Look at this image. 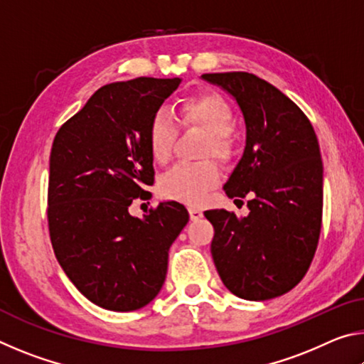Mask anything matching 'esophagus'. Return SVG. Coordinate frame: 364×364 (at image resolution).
Returning a JSON list of instances; mask_svg holds the SVG:
<instances>
[{
	"instance_id": "1",
	"label": "esophagus",
	"mask_w": 364,
	"mask_h": 364,
	"mask_svg": "<svg viewBox=\"0 0 364 364\" xmlns=\"http://www.w3.org/2000/svg\"><path fill=\"white\" fill-rule=\"evenodd\" d=\"M188 210H189V215H191V220H193V221L200 220L202 217H204V213H202V210L197 205H189Z\"/></svg>"
}]
</instances>
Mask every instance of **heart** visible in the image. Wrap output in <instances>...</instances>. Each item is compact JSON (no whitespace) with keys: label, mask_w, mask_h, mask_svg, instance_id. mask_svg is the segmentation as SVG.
Instances as JSON below:
<instances>
[{"label":"heart","mask_w":364,"mask_h":364,"mask_svg":"<svg viewBox=\"0 0 364 364\" xmlns=\"http://www.w3.org/2000/svg\"><path fill=\"white\" fill-rule=\"evenodd\" d=\"M178 122L183 127H196L207 133L204 146L205 156L220 160H230L234 154L231 128L234 122L232 110L218 95H197L183 100L178 107ZM178 128L173 119L165 112L152 117L147 130V146L157 164L167 162L173 149ZM220 180L217 165L212 160L196 164H178L160 180V193L167 199L197 204L204 200L208 189Z\"/></svg>","instance_id":"b5f03b06"}]
</instances>
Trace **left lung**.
<instances>
[{"label":"left lung","instance_id":"1","mask_svg":"<svg viewBox=\"0 0 364 364\" xmlns=\"http://www.w3.org/2000/svg\"><path fill=\"white\" fill-rule=\"evenodd\" d=\"M236 100L245 122L242 159L223 186L250 196L249 215L207 210L212 257L223 284L245 300L279 297L299 284L318 247L323 160L316 133L294 101L247 72L204 73Z\"/></svg>","mask_w":364,"mask_h":364}]
</instances>
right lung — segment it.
Wrapping results in <instances>:
<instances>
[{
    "label": "right lung",
    "mask_w": 364,
    "mask_h": 364,
    "mask_svg": "<svg viewBox=\"0 0 364 364\" xmlns=\"http://www.w3.org/2000/svg\"><path fill=\"white\" fill-rule=\"evenodd\" d=\"M181 78L139 77L102 86L56 133L49 157L48 226L64 273L86 299L133 311L164 286L168 250L189 221L180 202L141 220L128 207L151 197L147 130Z\"/></svg>",
    "instance_id": "right-lung-1"
}]
</instances>
